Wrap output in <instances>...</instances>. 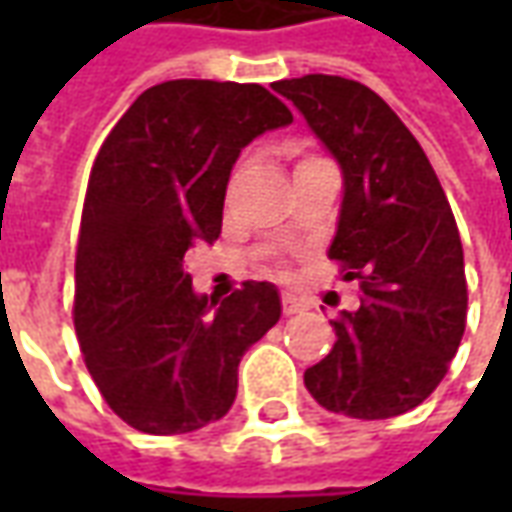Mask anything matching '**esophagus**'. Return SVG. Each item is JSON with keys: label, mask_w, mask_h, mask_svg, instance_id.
Instances as JSON below:
<instances>
[{"label": "esophagus", "mask_w": 512, "mask_h": 512, "mask_svg": "<svg viewBox=\"0 0 512 512\" xmlns=\"http://www.w3.org/2000/svg\"><path fill=\"white\" fill-rule=\"evenodd\" d=\"M279 301H282V312H285V315H296V312H304L310 307V301L299 299V296H293V293H282Z\"/></svg>", "instance_id": "34e87169"}]
</instances>
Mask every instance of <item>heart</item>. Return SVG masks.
I'll return each mask as SVG.
<instances>
[{"label":"heart","instance_id":"obj_1","mask_svg":"<svg viewBox=\"0 0 512 512\" xmlns=\"http://www.w3.org/2000/svg\"><path fill=\"white\" fill-rule=\"evenodd\" d=\"M310 161H318V156H301L296 167H304V164H310ZM274 274H285V266H282V263H274Z\"/></svg>","mask_w":512,"mask_h":512}]
</instances>
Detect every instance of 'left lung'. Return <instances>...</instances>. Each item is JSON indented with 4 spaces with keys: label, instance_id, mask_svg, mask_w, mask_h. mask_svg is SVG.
Returning <instances> with one entry per match:
<instances>
[{
    "label": "left lung",
    "instance_id": "1",
    "mask_svg": "<svg viewBox=\"0 0 512 512\" xmlns=\"http://www.w3.org/2000/svg\"><path fill=\"white\" fill-rule=\"evenodd\" d=\"M340 161L343 211L329 257L362 304L332 321L337 343L304 373L334 414L386 419L441 384L466 329L458 224L425 150L384 98L343 76L274 84Z\"/></svg>",
    "mask_w": 512,
    "mask_h": 512
}]
</instances>
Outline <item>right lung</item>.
Here are the masks:
<instances>
[{
	"label": "right lung",
	"mask_w": 512,
	"mask_h": 512,
	"mask_svg": "<svg viewBox=\"0 0 512 512\" xmlns=\"http://www.w3.org/2000/svg\"><path fill=\"white\" fill-rule=\"evenodd\" d=\"M293 115L260 84L175 79L128 106L95 156L76 246L73 326L106 406L153 436L222 419L249 345L279 321L268 282L211 310L183 255L222 233L235 158Z\"/></svg>",
	"instance_id": "right-lung-1"
}]
</instances>
